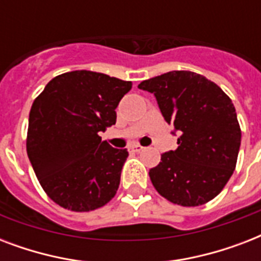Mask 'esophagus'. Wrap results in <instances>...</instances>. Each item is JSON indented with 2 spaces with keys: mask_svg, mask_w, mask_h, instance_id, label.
<instances>
[{
  "mask_svg": "<svg viewBox=\"0 0 261 261\" xmlns=\"http://www.w3.org/2000/svg\"><path fill=\"white\" fill-rule=\"evenodd\" d=\"M143 147L141 146V145H138V143H133V145L128 146V151H133V153H138V151H141Z\"/></svg>",
  "mask_w": 261,
  "mask_h": 261,
  "instance_id": "esophagus-1",
  "label": "esophagus"
}]
</instances>
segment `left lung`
<instances>
[{"label": "left lung", "instance_id": "left-lung-1", "mask_svg": "<svg viewBox=\"0 0 261 261\" xmlns=\"http://www.w3.org/2000/svg\"><path fill=\"white\" fill-rule=\"evenodd\" d=\"M177 149L161 154L149 176L160 195L180 206H200L222 191L237 163L241 130L233 102L221 88L194 71L174 70L145 80Z\"/></svg>", "mask_w": 261, "mask_h": 261}]
</instances>
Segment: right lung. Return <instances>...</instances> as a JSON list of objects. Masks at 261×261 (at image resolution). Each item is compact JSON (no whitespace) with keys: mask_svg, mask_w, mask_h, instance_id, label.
<instances>
[{"mask_svg":"<svg viewBox=\"0 0 261 261\" xmlns=\"http://www.w3.org/2000/svg\"><path fill=\"white\" fill-rule=\"evenodd\" d=\"M133 87L102 73L57 75L35 98L27 153L36 177L57 204L90 211L114 198L127 160L98 133L116 123V107Z\"/></svg>","mask_w":261,"mask_h":261,"instance_id":"right-lung-1","label":"right lung"}]
</instances>
